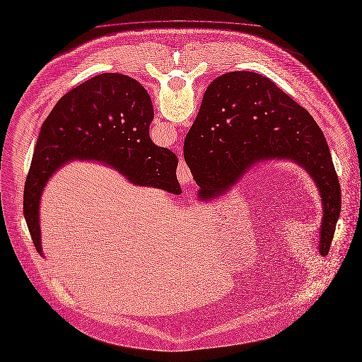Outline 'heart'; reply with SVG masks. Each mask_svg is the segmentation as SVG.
Here are the masks:
<instances>
[{
    "label": "heart",
    "mask_w": 362,
    "mask_h": 362,
    "mask_svg": "<svg viewBox=\"0 0 362 362\" xmlns=\"http://www.w3.org/2000/svg\"><path fill=\"white\" fill-rule=\"evenodd\" d=\"M219 234H221V235H225V234H226V230H225V228H222V230H221V233H219Z\"/></svg>",
    "instance_id": "heart-1"
}]
</instances>
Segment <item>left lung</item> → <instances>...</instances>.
I'll list each match as a JSON object with an SVG mask.
<instances>
[{
  "instance_id": "8db88e82",
  "label": "left lung",
  "mask_w": 362,
  "mask_h": 362,
  "mask_svg": "<svg viewBox=\"0 0 362 362\" xmlns=\"http://www.w3.org/2000/svg\"><path fill=\"white\" fill-rule=\"evenodd\" d=\"M197 199L228 194L252 168L288 160L309 174L322 197L319 252L327 255L341 214V185L322 129L271 78L247 71L211 81L184 143Z\"/></svg>"
}]
</instances>
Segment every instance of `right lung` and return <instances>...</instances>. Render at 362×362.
<instances>
[{
    "mask_svg": "<svg viewBox=\"0 0 362 362\" xmlns=\"http://www.w3.org/2000/svg\"><path fill=\"white\" fill-rule=\"evenodd\" d=\"M151 98L132 77L102 74L62 96L45 119L24 185L23 211L43 255L39 209L52 175L72 160H95L131 184L180 194L178 159L150 139Z\"/></svg>",
    "mask_w": 362,
    "mask_h": 362,
    "instance_id": "right-lung-1",
    "label": "right lung"
}]
</instances>
